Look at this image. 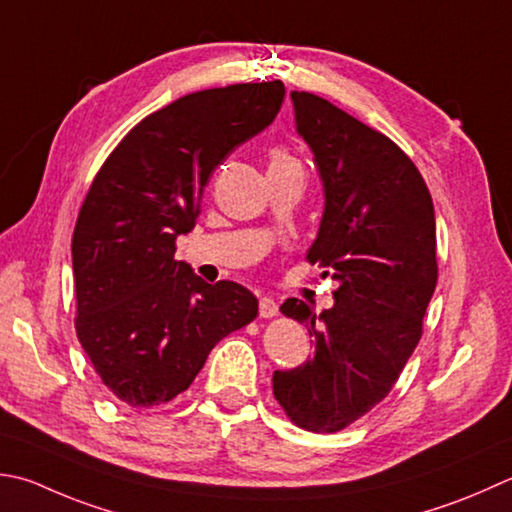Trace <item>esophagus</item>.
<instances>
[{
	"label": "esophagus",
	"instance_id": "1",
	"mask_svg": "<svg viewBox=\"0 0 512 512\" xmlns=\"http://www.w3.org/2000/svg\"><path fill=\"white\" fill-rule=\"evenodd\" d=\"M277 313H279V306L273 302V299L270 297L259 299V317L273 319V317H277Z\"/></svg>",
	"mask_w": 512,
	"mask_h": 512
}]
</instances>
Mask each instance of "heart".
<instances>
[{"mask_svg": "<svg viewBox=\"0 0 512 512\" xmlns=\"http://www.w3.org/2000/svg\"><path fill=\"white\" fill-rule=\"evenodd\" d=\"M284 164H297V162L286 153V150L279 148L273 155H270V166H284Z\"/></svg>", "mask_w": 512, "mask_h": 512, "instance_id": "obj_1", "label": "heart"}]
</instances>
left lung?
Instances as JSON below:
<instances>
[{
	"label": "left lung",
	"mask_w": 512,
	"mask_h": 512,
	"mask_svg": "<svg viewBox=\"0 0 512 512\" xmlns=\"http://www.w3.org/2000/svg\"><path fill=\"white\" fill-rule=\"evenodd\" d=\"M290 97L326 193L306 259L330 268L337 288L335 306L319 315L302 299L279 308L308 326L315 357L275 370L273 395L295 426L337 433L382 402L422 339L437 286L435 208L393 139L324 97Z\"/></svg>",
	"instance_id": "left-lung-1"
}]
</instances>
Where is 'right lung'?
Here are the masks:
<instances>
[{
    "mask_svg": "<svg viewBox=\"0 0 512 512\" xmlns=\"http://www.w3.org/2000/svg\"><path fill=\"white\" fill-rule=\"evenodd\" d=\"M284 84H233L144 117L106 157L73 230L75 330L102 384L133 408L193 384L217 342L257 317L235 282L206 284L175 259L210 175L273 124Z\"/></svg>",
    "mask_w": 512,
    "mask_h": 512,
    "instance_id": "obj_1",
    "label": "right lung"
}]
</instances>
